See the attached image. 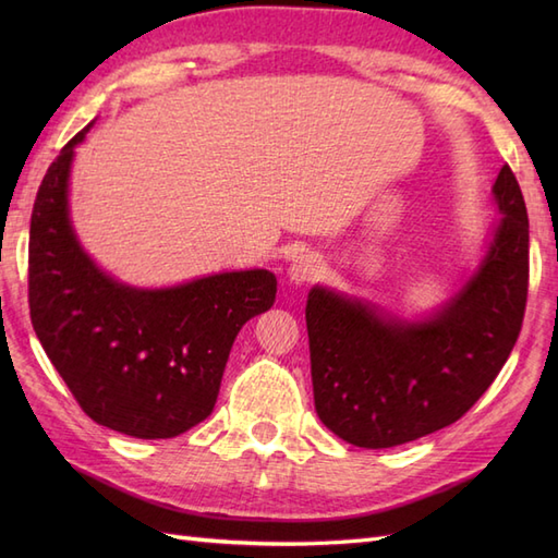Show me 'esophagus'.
<instances>
[{
    "instance_id": "esophagus-1",
    "label": "esophagus",
    "mask_w": 558,
    "mask_h": 558,
    "mask_svg": "<svg viewBox=\"0 0 558 558\" xmlns=\"http://www.w3.org/2000/svg\"><path fill=\"white\" fill-rule=\"evenodd\" d=\"M318 270H322V256L314 252H304V254L292 258L288 276L294 286H302V282L314 280L318 276Z\"/></svg>"
}]
</instances>
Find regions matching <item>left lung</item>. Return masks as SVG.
Segmentation results:
<instances>
[{
  "label": "left lung",
  "instance_id": "1",
  "mask_svg": "<svg viewBox=\"0 0 558 558\" xmlns=\"http://www.w3.org/2000/svg\"><path fill=\"white\" fill-rule=\"evenodd\" d=\"M501 218L453 298L402 318L333 288L306 300L316 414L342 441L390 448L460 420L492 386L523 326L530 225L504 165L492 186Z\"/></svg>",
  "mask_w": 558,
  "mask_h": 558
}]
</instances>
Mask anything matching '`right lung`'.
I'll return each mask as SVG.
<instances>
[{
  "mask_svg": "<svg viewBox=\"0 0 558 558\" xmlns=\"http://www.w3.org/2000/svg\"><path fill=\"white\" fill-rule=\"evenodd\" d=\"M90 126L62 148L35 196L31 322L93 422L134 438H172L216 408L232 342L270 310L278 280L252 268L134 288L105 272L83 252L69 210L71 162Z\"/></svg>",
  "mask_w": 558,
  "mask_h": 558,
  "instance_id": "obj_1",
  "label": "right lung"
}]
</instances>
